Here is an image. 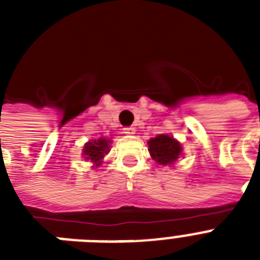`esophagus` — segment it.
Here are the masks:
<instances>
[{
    "mask_svg": "<svg viewBox=\"0 0 260 260\" xmlns=\"http://www.w3.org/2000/svg\"><path fill=\"white\" fill-rule=\"evenodd\" d=\"M124 134L125 135H135L136 134V129H135V126H125L124 128Z\"/></svg>",
    "mask_w": 260,
    "mask_h": 260,
    "instance_id": "34e87169",
    "label": "esophagus"
}]
</instances>
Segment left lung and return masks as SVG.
Segmentation results:
<instances>
[{"mask_svg":"<svg viewBox=\"0 0 260 260\" xmlns=\"http://www.w3.org/2000/svg\"><path fill=\"white\" fill-rule=\"evenodd\" d=\"M148 151L155 162L162 166H171L182 155L181 143L169 135H158L156 138L150 139Z\"/></svg>","mask_w":260,"mask_h":260,"instance_id":"left-lung-1","label":"left lung"}]
</instances>
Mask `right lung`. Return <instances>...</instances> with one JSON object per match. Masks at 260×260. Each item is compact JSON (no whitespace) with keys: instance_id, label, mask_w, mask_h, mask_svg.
I'll return each mask as SVG.
<instances>
[{"instance_id":"right-lung-1","label":"right lung","mask_w":260,"mask_h":260,"mask_svg":"<svg viewBox=\"0 0 260 260\" xmlns=\"http://www.w3.org/2000/svg\"><path fill=\"white\" fill-rule=\"evenodd\" d=\"M110 140L105 138H100L98 140H90L85 144L82 151V155L85 159L93 163V167H98L102 163V159L110 148Z\"/></svg>"}]
</instances>
